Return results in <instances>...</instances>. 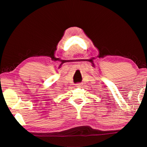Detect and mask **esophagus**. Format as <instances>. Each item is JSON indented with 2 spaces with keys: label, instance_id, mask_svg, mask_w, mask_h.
<instances>
[{
  "label": "esophagus",
  "instance_id": "34e87169",
  "mask_svg": "<svg viewBox=\"0 0 147 147\" xmlns=\"http://www.w3.org/2000/svg\"><path fill=\"white\" fill-rule=\"evenodd\" d=\"M76 87H82V83H78V84H76Z\"/></svg>",
  "mask_w": 147,
  "mask_h": 147
}]
</instances>
